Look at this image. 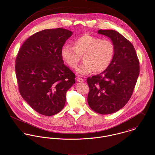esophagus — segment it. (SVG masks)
Masks as SVG:
<instances>
[{
  "label": "esophagus",
  "instance_id": "esophagus-1",
  "mask_svg": "<svg viewBox=\"0 0 155 155\" xmlns=\"http://www.w3.org/2000/svg\"><path fill=\"white\" fill-rule=\"evenodd\" d=\"M77 81L78 82H84V79H82V78H78V79H77Z\"/></svg>",
  "mask_w": 155,
  "mask_h": 155
}]
</instances>
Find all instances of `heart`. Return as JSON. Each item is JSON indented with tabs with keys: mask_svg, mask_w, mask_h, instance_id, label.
Here are the masks:
<instances>
[{
	"mask_svg": "<svg viewBox=\"0 0 155 155\" xmlns=\"http://www.w3.org/2000/svg\"><path fill=\"white\" fill-rule=\"evenodd\" d=\"M73 44V46L64 45L60 54L63 60L72 68H76L82 56L84 62L76 69L78 74L87 75L93 70L95 73L103 72L110 65L115 48L110 40L84 34L76 38Z\"/></svg>",
	"mask_w": 155,
	"mask_h": 155,
	"instance_id": "obj_1",
	"label": "heart"
}]
</instances>
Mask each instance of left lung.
<instances>
[{
    "instance_id": "obj_1",
    "label": "left lung",
    "mask_w": 155,
    "mask_h": 155,
    "mask_svg": "<svg viewBox=\"0 0 155 155\" xmlns=\"http://www.w3.org/2000/svg\"><path fill=\"white\" fill-rule=\"evenodd\" d=\"M98 33L110 38L115 51L106 70L87 78V100L94 111L108 114L121 109L131 97L140 73L139 61L133 44L119 32L100 30Z\"/></svg>"
}]
</instances>
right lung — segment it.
I'll return each mask as SVG.
<instances>
[{"mask_svg":"<svg viewBox=\"0 0 155 155\" xmlns=\"http://www.w3.org/2000/svg\"><path fill=\"white\" fill-rule=\"evenodd\" d=\"M73 33L66 29H46L30 36L15 60L20 93L38 113L52 116L63 110L66 92L75 74L61 57V49Z\"/></svg>","mask_w":155,"mask_h":155,"instance_id":"1","label":"right lung"}]
</instances>
